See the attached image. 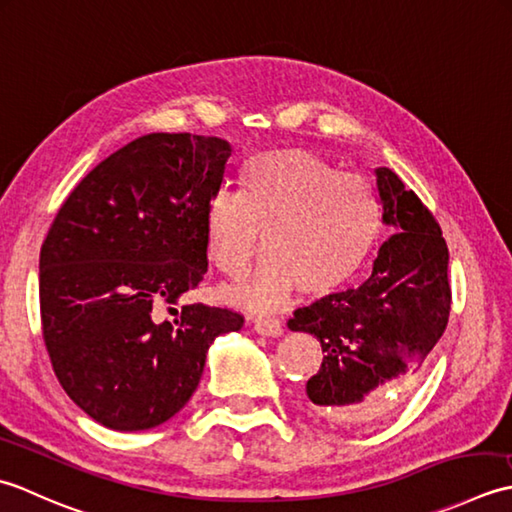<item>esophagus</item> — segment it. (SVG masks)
<instances>
[{
    "mask_svg": "<svg viewBox=\"0 0 512 512\" xmlns=\"http://www.w3.org/2000/svg\"><path fill=\"white\" fill-rule=\"evenodd\" d=\"M254 329L260 333V336H269V338H278L283 336V322L278 318H256L254 320Z\"/></svg>",
    "mask_w": 512,
    "mask_h": 512,
    "instance_id": "34e87169",
    "label": "esophagus"
}]
</instances>
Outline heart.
Here are the masks:
<instances>
[{"label":"heart","mask_w":512,"mask_h":512,"mask_svg":"<svg viewBox=\"0 0 512 512\" xmlns=\"http://www.w3.org/2000/svg\"><path fill=\"white\" fill-rule=\"evenodd\" d=\"M243 190H218L205 212L207 249L229 280H243L260 252L267 263L236 298L274 309L291 289L325 296L367 263L382 229V203L360 174H344L318 154L271 150L241 170Z\"/></svg>","instance_id":"1"}]
</instances>
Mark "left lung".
Here are the masks:
<instances>
[{"label": "left lung", "mask_w": 512, "mask_h": 512, "mask_svg": "<svg viewBox=\"0 0 512 512\" xmlns=\"http://www.w3.org/2000/svg\"><path fill=\"white\" fill-rule=\"evenodd\" d=\"M375 183L393 236L382 243L371 278L296 309L287 322L320 340L325 356L307 398L342 422L373 420L420 378L451 311L440 225L389 168L375 170Z\"/></svg>", "instance_id": "8db88e82"}]
</instances>
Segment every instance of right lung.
Segmentation results:
<instances>
[{
  "instance_id": "add662e5",
  "label": "right lung",
  "mask_w": 512,
  "mask_h": 512,
  "mask_svg": "<svg viewBox=\"0 0 512 512\" xmlns=\"http://www.w3.org/2000/svg\"><path fill=\"white\" fill-rule=\"evenodd\" d=\"M232 145L154 132L101 161L52 221L39 256L41 331L68 398L112 431L170 420L205 356L243 316L203 302L161 309L207 271L205 212Z\"/></svg>"
}]
</instances>
